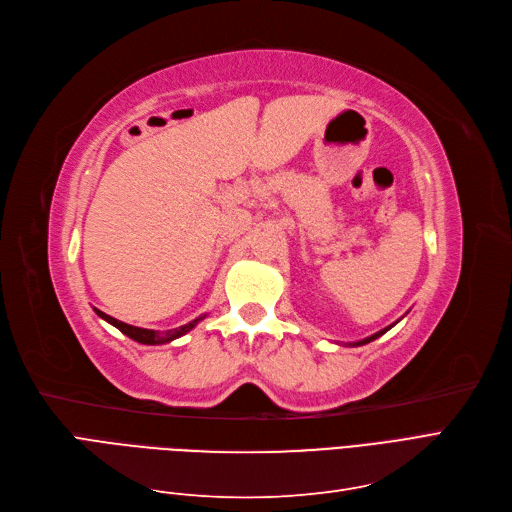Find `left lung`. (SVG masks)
I'll list each match as a JSON object with an SVG mask.
<instances>
[{
  "label": "left lung",
  "instance_id": "1",
  "mask_svg": "<svg viewBox=\"0 0 512 512\" xmlns=\"http://www.w3.org/2000/svg\"><path fill=\"white\" fill-rule=\"evenodd\" d=\"M394 325H390V327H386V329H382V331H377L375 335H371V337H365V339H361V342H356V344H352V346H363V344H369V342H373V339H377L380 335H384L388 329H392Z\"/></svg>",
  "mask_w": 512,
  "mask_h": 512
}]
</instances>
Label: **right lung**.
<instances>
[{
    "label": "right lung",
    "instance_id": "obj_1",
    "mask_svg": "<svg viewBox=\"0 0 512 512\" xmlns=\"http://www.w3.org/2000/svg\"><path fill=\"white\" fill-rule=\"evenodd\" d=\"M94 312H97L103 320H107L109 325H113L116 329H120V331H122L124 335H128L130 339H135V342H139V344H147V346H160V344L173 342V339H177V337L185 335L187 331H192V329L200 323V320L206 316V314H202V316L194 318L192 323H187V325L177 327V329H170V331H151V329H141V327L126 325V323H122V320L113 318V316H109V314H105V312H101V310H97V308H94Z\"/></svg>",
    "mask_w": 512,
    "mask_h": 512
}]
</instances>
